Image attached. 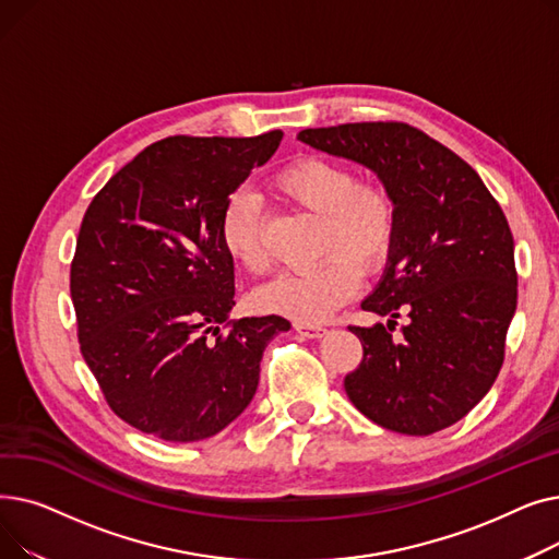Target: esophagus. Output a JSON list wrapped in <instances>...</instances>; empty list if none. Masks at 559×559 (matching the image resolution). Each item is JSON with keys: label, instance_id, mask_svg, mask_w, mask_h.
<instances>
[{"label": "esophagus", "instance_id": "obj_1", "mask_svg": "<svg viewBox=\"0 0 559 559\" xmlns=\"http://www.w3.org/2000/svg\"><path fill=\"white\" fill-rule=\"evenodd\" d=\"M295 331H297L299 335H304V337H310V340L321 337V335L326 333V329H324V326H319V324H304V321H297V324H295Z\"/></svg>", "mask_w": 559, "mask_h": 559}]
</instances>
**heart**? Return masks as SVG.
<instances>
[{
    "mask_svg": "<svg viewBox=\"0 0 559 559\" xmlns=\"http://www.w3.org/2000/svg\"><path fill=\"white\" fill-rule=\"evenodd\" d=\"M272 186L285 201L321 217L319 255L324 260L304 272L281 274L258 289L255 304L314 324L354 297L360 283L356 263L362 272H371L390 255L399 226L396 199L383 181L360 179L350 165L321 156L289 160L274 174ZM219 242L245 272L262 276L272 270L264 217L249 192H235L226 201Z\"/></svg>",
    "mask_w": 559,
    "mask_h": 559,
    "instance_id": "obj_1",
    "label": "heart"
}]
</instances>
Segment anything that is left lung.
Wrapping results in <instances>:
<instances>
[{"label": "left lung", "mask_w": 559, "mask_h": 559, "mask_svg": "<svg viewBox=\"0 0 559 559\" xmlns=\"http://www.w3.org/2000/svg\"><path fill=\"white\" fill-rule=\"evenodd\" d=\"M319 152L367 165L399 209L390 264L362 310L388 326H348L362 360L344 390L373 424L432 435L460 421L503 367L516 310L514 240L476 169L405 122L304 129ZM411 321L392 338L395 319Z\"/></svg>", "instance_id": "1"}]
</instances>
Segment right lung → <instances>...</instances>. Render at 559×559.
I'll return each mask as SVG.
<instances>
[{
  "instance_id": "add662e5",
  "label": "right lung",
  "mask_w": 559,
  "mask_h": 559,
  "mask_svg": "<svg viewBox=\"0 0 559 559\" xmlns=\"http://www.w3.org/2000/svg\"><path fill=\"white\" fill-rule=\"evenodd\" d=\"M253 138L169 135L95 194L70 267L81 356L112 413L165 442H199L251 403L276 314L228 319L226 201L278 150Z\"/></svg>"
}]
</instances>
